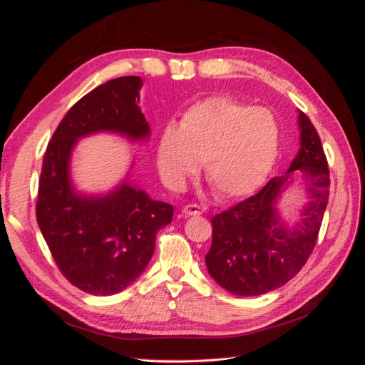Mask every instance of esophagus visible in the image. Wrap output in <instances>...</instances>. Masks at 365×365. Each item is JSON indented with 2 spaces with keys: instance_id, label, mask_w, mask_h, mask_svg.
I'll return each mask as SVG.
<instances>
[{
  "instance_id": "1",
  "label": "esophagus",
  "mask_w": 365,
  "mask_h": 365,
  "mask_svg": "<svg viewBox=\"0 0 365 365\" xmlns=\"http://www.w3.org/2000/svg\"><path fill=\"white\" fill-rule=\"evenodd\" d=\"M182 213L185 216H200L202 215V208L197 204H187L182 207Z\"/></svg>"
}]
</instances>
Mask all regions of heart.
<instances>
[{"label": "heart", "mask_w": 365, "mask_h": 365, "mask_svg": "<svg viewBox=\"0 0 365 365\" xmlns=\"http://www.w3.org/2000/svg\"><path fill=\"white\" fill-rule=\"evenodd\" d=\"M280 132L267 109L225 96L192 105L176 129L158 141L157 163L164 181L178 189L204 161L208 184L222 196L256 192L277 158Z\"/></svg>", "instance_id": "obj_1"}]
</instances>
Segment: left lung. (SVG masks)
<instances>
[{
    "label": "left lung",
    "instance_id": "1",
    "mask_svg": "<svg viewBox=\"0 0 365 365\" xmlns=\"http://www.w3.org/2000/svg\"><path fill=\"white\" fill-rule=\"evenodd\" d=\"M298 123L302 148L286 175L274 176L256 195L212 219L213 242L205 256L207 268L235 295H262L280 288L300 272L317 244L329 201V164L312 121L300 113ZM295 170L312 200L291 232L274 212V200Z\"/></svg>",
    "mask_w": 365,
    "mask_h": 365
}]
</instances>
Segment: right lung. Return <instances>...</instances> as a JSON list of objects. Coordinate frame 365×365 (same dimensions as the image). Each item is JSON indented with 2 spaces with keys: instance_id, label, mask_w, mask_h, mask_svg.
<instances>
[{
  "instance_id": "add662e5",
  "label": "right lung",
  "mask_w": 365,
  "mask_h": 365,
  "mask_svg": "<svg viewBox=\"0 0 365 365\" xmlns=\"http://www.w3.org/2000/svg\"><path fill=\"white\" fill-rule=\"evenodd\" d=\"M141 79L108 81L76 102L54 130L43 155L36 219L59 271L93 295L123 291L145 271L158 231L172 222L173 207L153 201L129 182L106 196L77 195L70 157L77 138L113 130L132 140L149 135L137 106Z\"/></svg>"
}]
</instances>
